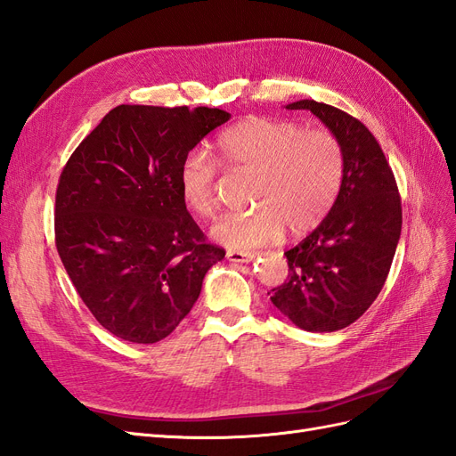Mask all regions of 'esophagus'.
Here are the masks:
<instances>
[{"label": "esophagus", "instance_id": "esophagus-1", "mask_svg": "<svg viewBox=\"0 0 456 456\" xmlns=\"http://www.w3.org/2000/svg\"><path fill=\"white\" fill-rule=\"evenodd\" d=\"M256 257L254 252H239V250H229L227 252V259L229 262H235V264H248Z\"/></svg>", "mask_w": 456, "mask_h": 456}]
</instances>
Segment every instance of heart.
<instances>
[{
	"label": "heart",
	"mask_w": 456,
	"mask_h": 456,
	"mask_svg": "<svg viewBox=\"0 0 456 456\" xmlns=\"http://www.w3.org/2000/svg\"><path fill=\"white\" fill-rule=\"evenodd\" d=\"M217 162L229 172L254 174L250 214L229 216L212 231L235 250L277 240L284 227L294 235L315 229L329 216L344 181V149L324 127L250 116L224 129L214 142ZM219 170L204 152H191L179 167V192L200 219L217 212Z\"/></svg>",
	"instance_id": "obj_1"
}]
</instances>
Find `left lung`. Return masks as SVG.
Masks as SVG:
<instances>
[{"label": "left lung", "instance_id": "left-lung-1", "mask_svg": "<svg viewBox=\"0 0 456 456\" xmlns=\"http://www.w3.org/2000/svg\"><path fill=\"white\" fill-rule=\"evenodd\" d=\"M286 109L314 112L340 141L346 167L332 210L284 252L289 277L269 296L296 327L334 332L355 322L382 290L401 235V197L382 147L365 124L314 99Z\"/></svg>", "mask_w": 456, "mask_h": 456}]
</instances>
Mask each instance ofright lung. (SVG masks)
<instances>
[{
    "label": "right lung",
    "mask_w": 456,
    "mask_h": 456,
    "mask_svg": "<svg viewBox=\"0 0 456 456\" xmlns=\"http://www.w3.org/2000/svg\"><path fill=\"white\" fill-rule=\"evenodd\" d=\"M221 109L120 105L76 147L55 194V246L102 327L160 342L199 300L225 250L206 240L179 192V167L225 124Z\"/></svg>",
    "instance_id": "obj_1"
}]
</instances>
